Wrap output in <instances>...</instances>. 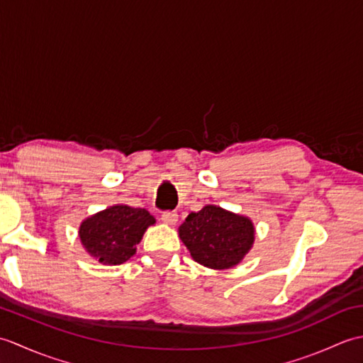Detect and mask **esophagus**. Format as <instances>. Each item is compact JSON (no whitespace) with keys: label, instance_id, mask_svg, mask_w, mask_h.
I'll list each match as a JSON object with an SVG mask.
<instances>
[{"label":"esophagus","instance_id":"1","mask_svg":"<svg viewBox=\"0 0 363 363\" xmlns=\"http://www.w3.org/2000/svg\"><path fill=\"white\" fill-rule=\"evenodd\" d=\"M160 220L164 221L165 225L173 226V225H176V223H177V213L176 212H164V213H162Z\"/></svg>","mask_w":363,"mask_h":363}]
</instances>
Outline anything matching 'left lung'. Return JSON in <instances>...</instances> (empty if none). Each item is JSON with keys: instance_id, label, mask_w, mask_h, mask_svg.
Wrapping results in <instances>:
<instances>
[{"instance_id": "8db88e82", "label": "left lung", "mask_w": 363, "mask_h": 363, "mask_svg": "<svg viewBox=\"0 0 363 363\" xmlns=\"http://www.w3.org/2000/svg\"><path fill=\"white\" fill-rule=\"evenodd\" d=\"M254 225L248 217L204 206L179 226V237L195 262L207 268L226 269L240 264L254 243Z\"/></svg>"}]
</instances>
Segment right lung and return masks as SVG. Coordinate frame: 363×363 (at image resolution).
Listing matches in <instances>:
<instances>
[{"instance_id":"1","label":"right lung","mask_w":363,"mask_h":363,"mask_svg":"<svg viewBox=\"0 0 363 363\" xmlns=\"http://www.w3.org/2000/svg\"><path fill=\"white\" fill-rule=\"evenodd\" d=\"M154 223L148 211L117 204L84 220L79 238L90 256L103 265H120L134 256L145 230Z\"/></svg>"}]
</instances>
